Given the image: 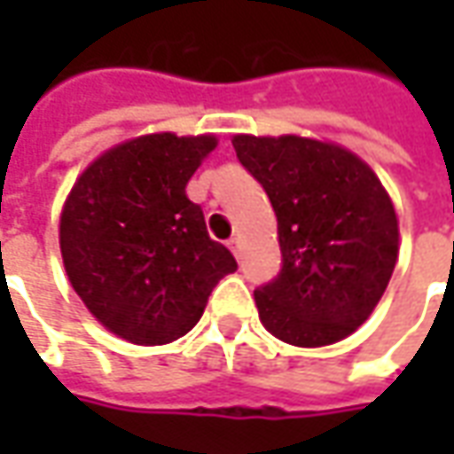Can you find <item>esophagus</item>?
I'll list each match as a JSON object with an SVG mask.
<instances>
[{"label": "esophagus", "instance_id": "34e87169", "mask_svg": "<svg viewBox=\"0 0 454 454\" xmlns=\"http://www.w3.org/2000/svg\"><path fill=\"white\" fill-rule=\"evenodd\" d=\"M227 247L239 257V253H242V239H239V237H230V239H227Z\"/></svg>", "mask_w": 454, "mask_h": 454}]
</instances>
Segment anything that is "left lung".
I'll list each match as a JSON object with an SVG mask.
<instances>
[{
	"label": "left lung",
	"mask_w": 454,
	"mask_h": 454,
	"mask_svg": "<svg viewBox=\"0 0 454 454\" xmlns=\"http://www.w3.org/2000/svg\"><path fill=\"white\" fill-rule=\"evenodd\" d=\"M232 146L270 200L283 265L254 290L260 321L293 346L354 333L389 286L399 227L376 174L351 151L301 136H235Z\"/></svg>",
	"instance_id": "left-lung-1"
}]
</instances>
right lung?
Segmentation results:
<instances>
[{"mask_svg": "<svg viewBox=\"0 0 454 454\" xmlns=\"http://www.w3.org/2000/svg\"><path fill=\"white\" fill-rule=\"evenodd\" d=\"M215 146V136L133 138L88 166L65 201L67 278L115 336L141 346L179 339L200 321L219 280L237 270L184 192Z\"/></svg>", "mask_w": 454, "mask_h": 454, "instance_id": "add662e5", "label": "right lung"}]
</instances>
